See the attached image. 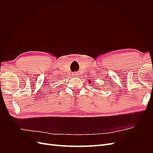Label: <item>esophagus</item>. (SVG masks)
I'll list each match as a JSON object with an SVG mask.
<instances>
[{
	"label": "esophagus",
	"instance_id": "34e87169",
	"mask_svg": "<svg viewBox=\"0 0 153 153\" xmlns=\"http://www.w3.org/2000/svg\"><path fill=\"white\" fill-rule=\"evenodd\" d=\"M73 76H75V77H77V76H78V73H74V74H73Z\"/></svg>",
	"mask_w": 153,
	"mask_h": 153
}]
</instances>
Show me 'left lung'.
I'll return each instance as SVG.
<instances>
[{"mask_svg":"<svg viewBox=\"0 0 153 153\" xmlns=\"http://www.w3.org/2000/svg\"><path fill=\"white\" fill-rule=\"evenodd\" d=\"M89 83H90V82H89Z\"/></svg>","mask_w":153,"mask_h":153,"instance_id":"8db88e82","label":"left lung"}]
</instances>
